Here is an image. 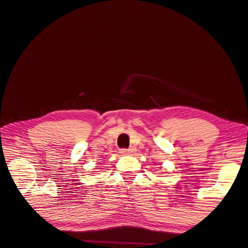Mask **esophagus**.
<instances>
[{
	"label": "esophagus",
	"instance_id": "34e87169",
	"mask_svg": "<svg viewBox=\"0 0 248 248\" xmlns=\"http://www.w3.org/2000/svg\"><path fill=\"white\" fill-rule=\"evenodd\" d=\"M135 152V148H129V149H121L120 153L123 154V155H127V154H132Z\"/></svg>",
	"mask_w": 248,
	"mask_h": 248
}]
</instances>
